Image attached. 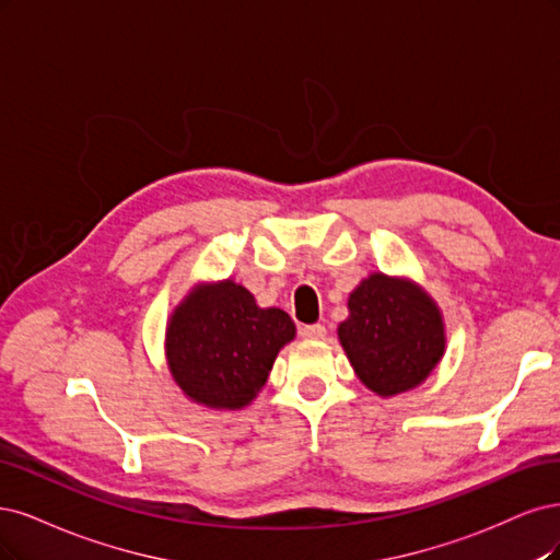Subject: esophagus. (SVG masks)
<instances>
[{"label":"esophagus","instance_id":"obj_1","mask_svg":"<svg viewBox=\"0 0 560 560\" xmlns=\"http://www.w3.org/2000/svg\"><path fill=\"white\" fill-rule=\"evenodd\" d=\"M300 335L304 339H323L326 337V326H320V323H312V326H302Z\"/></svg>","mask_w":560,"mask_h":560}]
</instances>
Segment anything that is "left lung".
Wrapping results in <instances>:
<instances>
[{
    "label": "left lung",
    "mask_w": 560,
    "mask_h": 560,
    "mask_svg": "<svg viewBox=\"0 0 560 560\" xmlns=\"http://www.w3.org/2000/svg\"><path fill=\"white\" fill-rule=\"evenodd\" d=\"M337 335L360 382L382 398L423 384L446 347L438 302L413 281L382 272L349 295Z\"/></svg>",
    "instance_id": "obj_1"
}]
</instances>
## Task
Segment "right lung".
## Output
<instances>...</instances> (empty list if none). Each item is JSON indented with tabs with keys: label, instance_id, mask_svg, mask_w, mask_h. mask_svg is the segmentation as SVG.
<instances>
[{
	"label": "right lung",
	"instance_id": "1",
	"mask_svg": "<svg viewBox=\"0 0 560 560\" xmlns=\"http://www.w3.org/2000/svg\"><path fill=\"white\" fill-rule=\"evenodd\" d=\"M295 337L283 310H260L230 279L200 283L176 306L165 332L167 368L176 386L209 409H242L256 398L277 353Z\"/></svg>",
	"mask_w": 560,
	"mask_h": 560
}]
</instances>
